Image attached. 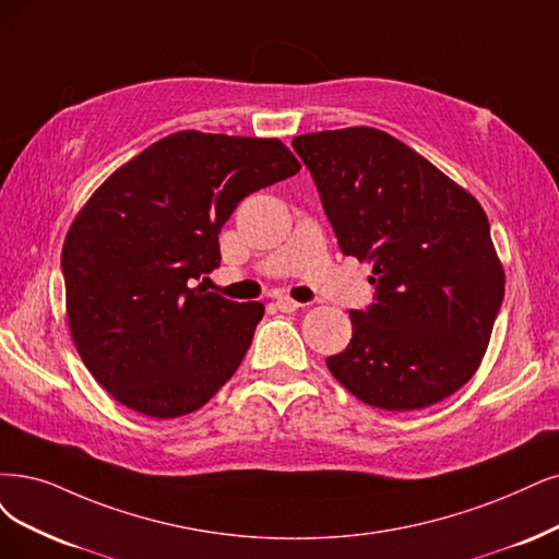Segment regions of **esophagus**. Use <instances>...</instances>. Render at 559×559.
Returning a JSON list of instances; mask_svg holds the SVG:
<instances>
[{"label": "esophagus", "instance_id": "esophagus-1", "mask_svg": "<svg viewBox=\"0 0 559 559\" xmlns=\"http://www.w3.org/2000/svg\"><path fill=\"white\" fill-rule=\"evenodd\" d=\"M276 306H278V311H283V313H295V311H299L304 304H299V301H295L290 297H278Z\"/></svg>", "mask_w": 559, "mask_h": 559}]
</instances>
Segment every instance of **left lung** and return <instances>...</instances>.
I'll use <instances>...</instances> for the list:
<instances>
[{
  "label": "left lung",
  "instance_id": "8db88e82",
  "mask_svg": "<svg viewBox=\"0 0 559 559\" xmlns=\"http://www.w3.org/2000/svg\"><path fill=\"white\" fill-rule=\"evenodd\" d=\"M311 170L341 251L373 264L376 304L353 311V341L326 359L361 403L436 405L486 355L504 269L472 193L407 144L370 127L293 140Z\"/></svg>",
  "mask_w": 559,
  "mask_h": 559
}]
</instances>
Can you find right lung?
Masks as SVG:
<instances>
[{
  "instance_id": "right-lung-1",
  "label": "right lung",
  "mask_w": 559,
  "mask_h": 559,
  "mask_svg": "<svg viewBox=\"0 0 559 559\" xmlns=\"http://www.w3.org/2000/svg\"><path fill=\"white\" fill-rule=\"evenodd\" d=\"M299 170L276 138L179 131L98 186L69 227L61 272L78 355L115 401L175 419L235 376L264 306L195 281L221 264L237 204Z\"/></svg>"
}]
</instances>
